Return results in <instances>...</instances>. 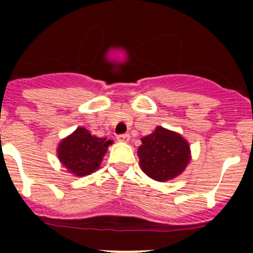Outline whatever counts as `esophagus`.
<instances>
[{"mask_svg": "<svg viewBox=\"0 0 253 253\" xmlns=\"http://www.w3.org/2000/svg\"><path fill=\"white\" fill-rule=\"evenodd\" d=\"M117 141L122 142V143H127L129 141V134H127V133L119 134V136H117Z\"/></svg>", "mask_w": 253, "mask_h": 253, "instance_id": "1", "label": "esophagus"}]
</instances>
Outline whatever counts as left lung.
I'll return each instance as SVG.
<instances>
[{
    "label": "left lung",
    "instance_id": "left-lung-1",
    "mask_svg": "<svg viewBox=\"0 0 253 253\" xmlns=\"http://www.w3.org/2000/svg\"><path fill=\"white\" fill-rule=\"evenodd\" d=\"M137 155L145 175L159 182H167L182 174L191 162V148L180 133L158 126L141 139Z\"/></svg>",
    "mask_w": 253,
    "mask_h": 253
}]
</instances>
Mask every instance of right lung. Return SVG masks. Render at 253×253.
Wrapping results in <instances>:
<instances>
[{
  "instance_id": "obj_1",
  "label": "right lung",
  "mask_w": 253,
  "mask_h": 253,
  "mask_svg": "<svg viewBox=\"0 0 253 253\" xmlns=\"http://www.w3.org/2000/svg\"><path fill=\"white\" fill-rule=\"evenodd\" d=\"M111 139L99 138L84 127H78L57 145V158L70 174L76 177L90 175L100 168Z\"/></svg>"
}]
</instances>
